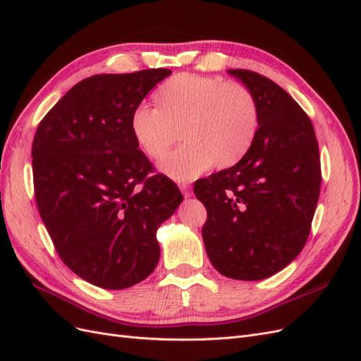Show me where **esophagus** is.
<instances>
[{"label": "esophagus", "mask_w": 361, "mask_h": 361, "mask_svg": "<svg viewBox=\"0 0 361 361\" xmlns=\"http://www.w3.org/2000/svg\"><path fill=\"white\" fill-rule=\"evenodd\" d=\"M179 188L182 191V194L185 195V199H188V197H191V195H192V190H191V187H190L188 183H182Z\"/></svg>", "instance_id": "esophagus-1"}]
</instances>
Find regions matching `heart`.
<instances>
[{
  "instance_id": "obj_1",
  "label": "heart",
  "mask_w": 361,
  "mask_h": 361,
  "mask_svg": "<svg viewBox=\"0 0 361 361\" xmlns=\"http://www.w3.org/2000/svg\"><path fill=\"white\" fill-rule=\"evenodd\" d=\"M158 108L140 104L129 118L137 146L158 159L180 138L185 143L158 167L169 178L188 182L209 170L241 161L259 126L256 97L245 85L216 76L179 73L155 92Z\"/></svg>"
}]
</instances>
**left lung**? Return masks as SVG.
<instances>
[{
    "label": "left lung",
    "mask_w": 361,
    "mask_h": 361,
    "mask_svg": "<svg viewBox=\"0 0 361 361\" xmlns=\"http://www.w3.org/2000/svg\"><path fill=\"white\" fill-rule=\"evenodd\" d=\"M253 93L259 128L233 167L194 183L206 207V253L220 274L255 281L277 274L309 238L321 190V162L309 116L274 81L227 71Z\"/></svg>",
    "instance_id": "8db88e82"
}]
</instances>
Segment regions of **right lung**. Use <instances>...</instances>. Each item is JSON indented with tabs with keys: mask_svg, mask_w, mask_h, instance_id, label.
I'll list each match as a JSON object with an SVG mask.
<instances>
[{
	"mask_svg": "<svg viewBox=\"0 0 361 361\" xmlns=\"http://www.w3.org/2000/svg\"><path fill=\"white\" fill-rule=\"evenodd\" d=\"M170 69L102 73L80 81L51 108L32 140L42 221L76 276L104 289L147 279L159 260L158 227L183 197L135 143L134 108Z\"/></svg>",
	"mask_w": 361,
	"mask_h": 361,
	"instance_id": "right-lung-1",
	"label": "right lung"
}]
</instances>
